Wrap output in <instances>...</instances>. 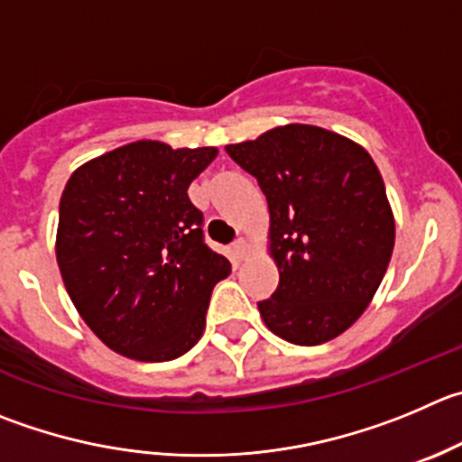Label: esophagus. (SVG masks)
<instances>
[{
	"label": "esophagus",
	"instance_id": "obj_1",
	"mask_svg": "<svg viewBox=\"0 0 462 462\" xmlns=\"http://www.w3.org/2000/svg\"><path fill=\"white\" fill-rule=\"evenodd\" d=\"M249 249H252V245H249L245 238H240L238 243H234V256L238 258V261H243V258H247Z\"/></svg>",
	"mask_w": 462,
	"mask_h": 462
}]
</instances>
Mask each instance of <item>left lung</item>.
Segmentation results:
<instances>
[{
    "instance_id": "1",
    "label": "left lung",
    "mask_w": 462,
    "mask_h": 462,
    "mask_svg": "<svg viewBox=\"0 0 462 462\" xmlns=\"http://www.w3.org/2000/svg\"><path fill=\"white\" fill-rule=\"evenodd\" d=\"M254 174L270 208L279 285L258 310L274 336L313 346L365 313L388 270L394 215L376 162L354 140L285 125L226 144Z\"/></svg>"
}]
</instances>
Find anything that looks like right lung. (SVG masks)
<instances>
[{
    "label": "right lung",
    "mask_w": 462,
    "mask_h": 462,
    "mask_svg": "<svg viewBox=\"0 0 462 462\" xmlns=\"http://www.w3.org/2000/svg\"><path fill=\"white\" fill-rule=\"evenodd\" d=\"M215 147L135 140L83 162L59 206L56 261L74 309L108 349L162 363L197 345L231 263L204 243L188 186Z\"/></svg>",
    "instance_id": "1"
}]
</instances>
